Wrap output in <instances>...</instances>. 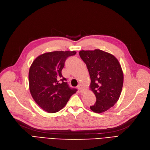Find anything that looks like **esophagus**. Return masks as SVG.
Returning <instances> with one entry per match:
<instances>
[{
  "mask_svg": "<svg viewBox=\"0 0 150 150\" xmlns=\"http://www.w3.org/2000/svg\"><path fill=\"white\" fill-rule=\"evenodd\" d=\"M78 89H79V91L80 93H84V88L81 85V84H79V86H78Z\"/></svg>",
  "mask_w": 150,
  "mask_h": 150,
  "instance_id": "34e87169",
  "label": "esophagus"
}]
</instances>
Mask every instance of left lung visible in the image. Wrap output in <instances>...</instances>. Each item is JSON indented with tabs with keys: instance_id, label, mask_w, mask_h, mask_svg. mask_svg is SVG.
Instances as JSON below:
<instances>
[{
	"instance_id": "8db88e82",
	"label": "left lung",
	"mask_w": 150,
	"mask_h": 150,
	"mask_svg": "<svg viewBox=\"0 0 150 150\" xmlns=\"http://www.w3.org/2000/svg\"><path fill=\"white\" fill-rule=\"evenodd\" d=\"M79 54L87 66L90 90L96 97V102L90 108L95 113L105 112L120 97L124 81L121 65L113 54L98 49L81 50Z\"/></svg>"
}]
</instances>
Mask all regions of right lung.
<instances>
[{
  "mask_svg": "<svg viewBox=\"0 0 150 150\" xmlns=\"http://www.w3.org/2000/svg\"><path fill=\"white\" fill-rule=\"evenodd\" d=\"M76 53L75 51H54L38 56L29 71L30 94L37 105L50 113L59 112L75 94L62 76L65 61Z\"/></svg>",
  "mask_w": 150,
  "mask_h": 150,
  "instance_id": "add662e5",
  "label": "right lung"
}]
</instances>
